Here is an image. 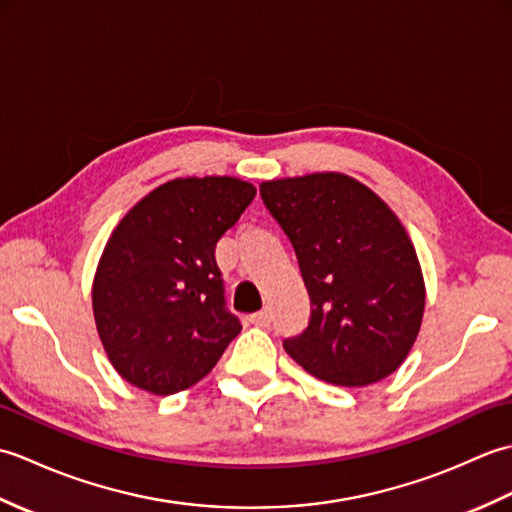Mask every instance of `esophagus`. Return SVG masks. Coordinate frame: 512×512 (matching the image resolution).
I'll return each instance as SVG.
<instances>
[{
    "label": "esophagus",
    "instance_id": "obj_1",
    "mask_svg": "<svg viewBox=\"0 0 512 512\" xmlns=\"http://www.w3.org/2000/svg\"><path fill=\"white\" fill-rule=\"evenodd\" d=\"M250 323L259 325V328H266V325L270 323V312H268V310H262V312L250 314Z\"/></svg>",
    "mask_w": 512,
    "mask_h": 512
}]
</instances>
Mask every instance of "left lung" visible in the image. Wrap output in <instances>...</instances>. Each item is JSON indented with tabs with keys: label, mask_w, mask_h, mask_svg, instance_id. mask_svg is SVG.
<instances>
[{
	"label": "left lung",
	"mask_w": 512,
	"mask_h": 512,
	"mask_svg": "<svg viewBox=\"0 0 512 512\" xmlns=\"http://www.w3.org/2000/svg\"><path fill=\"white\" fill-rule=\"evenodd\" d=\"M259 193L295 246L310 295L308 328L286 339L284 350L339 387L394 374L416 343L427 297L396 213L336 171L266 180Z\"/></svg>",
	"instance_id": "obj_1"
}]
</instances>
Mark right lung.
<instances>
[{
    "mask_svg": "<svg viewBox=\"0 0 512 512\" xmlns=\"http://www.w3.org/2000/svg\"><path fill=\"white\" fill-rule=\"evenodd\" d=\"M255 193L231 176L176 178L118 222L96 266L92 308L127 383L156 396L189 389L242 332L224 306L215 244Z\"/></svg>",
    "mask_w": 512,
    "mask_h": 512,
    "instance_id": "1",
    "label": "right lung"
}]
</instances>
